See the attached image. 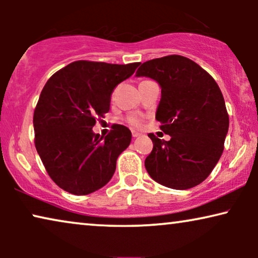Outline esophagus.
<instances>
[{"label":"esophagus","instance_id":"1","mask_svg":"<svg viewBox=\"0 0 258 258\" xmlns=\"http://www.w3.org/2000/svg\"><path fill=\"white\" fill-rule=\"evenodd\" d=\"M132 135H133L134 139H136V137H139V136L141 135V134H140V133H137V132H135V130H133V132H132Z\"/></svg>","mask_w":258,"mask_h":258}]
</instances>
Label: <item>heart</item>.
Instances as JSON below:
<instances>
[{
    "mask_svg": "<svg viewBox=\"0 0 258 258\" xmlns=\"http://www.w3.org/2000/svg\"><path fill=\"white\" fill-rule=\"evenodd\" d=\"M129 123L134 126H140L141 125V119L139 117H136V116H132V117H129Z\"/></svg>",
    "mask_w": 258,
    "mask_h": 258,
    "instance_id": "obj_1",
    "label": "heart"
}]
</instances>
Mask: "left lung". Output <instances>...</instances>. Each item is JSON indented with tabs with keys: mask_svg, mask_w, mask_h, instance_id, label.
<instances>
[{
	"mask_svg": "<svg viewBox=\"0 0 258 258\" xmlns=\"http://www.w3.org/2000/svg\"><path fill=\"white\" fill-rule=\"evenodd\" d=\"M136 76L161 86L156 111L160 129L170 140L149 134L154 148L144 165L150 177L171 189L185 190L202 183L224 149L229 115L216 81L181 55L144 62Z\"/></svg>",
	"mask_w": 258,
	"mask_h": 258,
	"instance_id": "8db88e82",
	"label": "left lung"
}]
</instances>
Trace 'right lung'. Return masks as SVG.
I'll use <instances>...</instances> for the list:
<instances>
[{"instance_id":"1","label":"right lung","mask_w":258,"mask_h":258,"mask_svg":"<svg viewBox=\"0 0 258 258\" xmlns=\"http://www.w3.org/2000/svg\"><path fill=\"white\" fill-rule=\"evenodd\" d=\"M139 62L110 64L75 61L56 72L41 91L34 111L35 147L50 178L74 195H88L110 181L132 133L114 124L107 136L94 134L97 117L110 109L117 84Z\"/></svg>"}]
</instances>
